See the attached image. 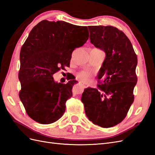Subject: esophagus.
<instances>
[{"mask_svg":"<svg viewBox=\"0 0 155 155\" xmlns=\"http://www.w3.org/2000/svg\"><path fill=\"white\" fill-rule=\"evenodd\" d=\"M80 84L83 87V88H87V87H88V86H87L86 84H84V83H82V82H81L80 83Z\"/></svg>","mask_w":155,"mask_h":155,"instance_id":"34e87169","label":"esophagus"}]
</instances>
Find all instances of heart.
<instances>
[{
  "label": "heart",
  "mask_w": 155,
  "mask_h": 155,
  "mask_svg": "<svg viewBox=\"0 0 155 155\" xmlns=\"http://www.w3.org/2000/svg\"><path fill=\"white\" fill-rule=\"evenodd\" d=\"M92 77V74L88 71H82V72L78 73L77 77L81 81L86 82H89L91 81V78Z\"/></svg>",
  "instance_id": "1"
}]
</instances>
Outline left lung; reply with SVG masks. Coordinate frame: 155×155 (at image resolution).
Here are the masks:
<instances>
[{"label":"left lung","instance_id":"8db88e82","mask_svg":"<svg viewBox=\"0 0 155 155\" xmlns=\"http://www.w3.org/2000/svg\"><path fill=\"white\" fill-rule=\"evenodd\" d=\"M92 44L105 51V59L97 75V88L84 89L82 96L86 117L94 124L110 128L120 123L134 100L137 58L132 43L113 26H88Z\"/></svg>","mask_w":155,"mask_h":155}]
</instances>
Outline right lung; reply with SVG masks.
I'll return each instance as SVG.
<instances>
[{"mask_svg":"<svg viewBox=\"0 0 155 155\" xmlns=\"http://www.w3.org/2000/svg\"><path fill=\"white\" fill-rule=\"evenodd\" d=\"M88 37L86 26L63 21L42 20L31 31L20 51L19 96L27 114L35 121L48 124L64 114L65 103L72 97L77 81L67 77L73 80L58 83L53 74L70 67L73 50L84 45Z\"/></svg>","mask_w":155,"mask_h":155,"instance_id":"right-lung-1","label":"right lung"}]
</instances>
